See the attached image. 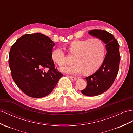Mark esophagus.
<instances>
[{
  "instance_id": "esophagus-1",
  "label": "esophagus",
  "mask_w": 133,
  "mask_h": 133,
  "mask_svg": "<svg viewBox=\"0 0 133 133\" xmlns=\"http://www.w3.org/2000/svg\"><path fill=\"white\" fill-rule=\"evenodd\" d=\"M68 77H69L70 78V79L71 80H72V81H75V80H77V78L75 77L71 76H68Z\"/></svg>"
}]
</instances>
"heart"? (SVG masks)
<instances>
[{
  "mask_svg": "<svg viewBox=\"0 0 133 133\" xmlns=\"http://www.w3.org/2000/svg\"><path fill=\"white\" fill-rule=\"evenodd\" d=\"M71 54H74V64L60 68V71L67 74L75 75L84 72L90 75L96 72L103 62L105 48L102 41L98 38L72 41L69 46ZM52 58L59 66L65 63V54L58 48L52 52Z\"/></svg>",
  "mask_w": 133,
  "mask_h": 133,
  "instance_id": "heart-1",
  "label": "heart"
}]
</instances>
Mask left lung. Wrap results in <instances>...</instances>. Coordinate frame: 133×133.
Returning a JSON list of instances; mask_svg holds the SVG:
<instances>
[{"label":"left lung","mask_w":133,"mask_h":133,"mask_svg":"<svg viewBox=\"0 0 133 133\" xmlns=\"http://www.w3.org/2000/svg\"><path fill=\"white\" fill-rule=\"evenodd\" d=\"M88 34L101 39L105 44L107 53L103 63L96 72L85 77L87 85L81 93L94 97L107 91L114 83L119 69L120 45L112 34L102 30H92Z\"/></svg>","instance_id":"obj_1"}]
</instances>
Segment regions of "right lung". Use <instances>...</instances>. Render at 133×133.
Here are the masks:
<instances>
[{
    "mask_svg": "<svg viewBox=\"0 0 133 133\" xmlns=\"http://www.w3.org/2000/svg\"><path fill=\"white\" fill-rule=\"evenodd\" d=\"M54 45L48 36L34 33L22 35L12 46L9 54L12 76L27 96L34 98L48 96L63 76L52 58Z\"/></svg>",
    "mask_w": 133,
    "mask_h": 133,
    "instance_id": "add662e5",
    "label": "right lung"
}]
</instances>
